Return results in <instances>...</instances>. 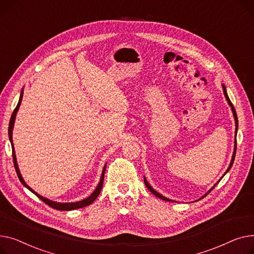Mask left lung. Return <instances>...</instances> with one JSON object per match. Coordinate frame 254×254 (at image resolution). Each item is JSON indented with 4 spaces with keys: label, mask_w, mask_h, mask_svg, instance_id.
<instances>
[{
    "label": "left lung",
    "mask_w": 254,
    "mask_h": 254,
    "mask_svg": "<svg viewBox=\"0 0 254 254\" xmlns=\"http://www.w3.org/2000/svg\"><path fill=\"white\" fill-rule=\"evenodd\" d=\"M222 90H223V94H225V97H226V99H227V101H228V103H229V106L231 107V110H232V112H233V116H234V119H235V125H236V129H235V141H234V152H233V156H232V160H231V163H230V165H229V167H228V169H227V171L225 172V174H223L222 176H221V178L225 176L229 171H230V169L232 168V166H233V163H234V160H235V156H236V148H237V132H238V118H237V114H236V111H235V108H234V106H233V103L231 102V100H230V98H229V96H228V93H227V89H226V86L222 84ZM221 178L220 180L209 190H208L206 193H204V195L200 198V199H202V198H204L205 196H207L208 193H209L213 189H214V187L221 181ZM143 180H144V184H145V186H146V188L151 190V192L152 193H154V195L156 196V197H158V198H160V199H162V200H165V201H170V202H175V201H173V200H170V199H168V198H166V197H164L163 195H161L160 192H158L156 190H154L152 187H151V185L147 183V181H146V178L145 177H143ZM199 199V200H200Z\"/></svg>",
    "instance_id": "left-lung-1"
}]
</instances>
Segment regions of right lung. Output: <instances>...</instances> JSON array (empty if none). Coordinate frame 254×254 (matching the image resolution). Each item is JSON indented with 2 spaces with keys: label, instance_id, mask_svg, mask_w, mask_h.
I'll list each match as a JSON object with an SVG mask.
<instances>
[{
  "label": "right lung",
  "instance_id": "right-lung-1",
  "mask_svg": "<svg viewBox=\"0 0 254 254\" xmlns=\"http://www.w3.org/2000/svg\"><path fill=\"white\" fill-rule=\"evenodd\" d=\"M22 96H23V88L21 90V93H20V97H19V100H18V103L16 108H15L12 116H11V119H10V123H9V129H8V134H9V139H10V142H11V146H12V156H13V162H14V166H15V170H16V173L18 175V178L20 183L27 189L31 190L32 192H34L35 195L37 197H39L44 203H46L47 205H49L50 207L54 208V209H57V210H64V211H68V210H73V209H78V208H82V207H86L88 205L92 204L95 199L98 197L99 192L101 190V188H102V184H103V178H104V172H106V168H107V164L106 165L103 166V169H102V173H101V176H100V181L96 187V189L93 190V192L91 193L90 196L81 200V201H77V202H69V203H59V202H55V201H52L50 199H47L45 198L41 195H39V193L37 191H35L31 187L27 186L26 183L24 182L23 177L19 171V168H18V164H17V160H16V155H15V150H14V144H13V139H12V133H13V127H14V123H15V119H16V115H17V112L19 110V107L21 104V101H22Z\"/></svg>",
  "mask_w": 254,
  "mask_h": 254
}]
</instances>
